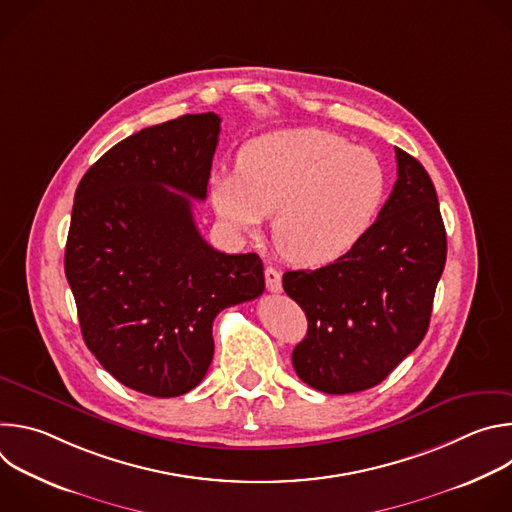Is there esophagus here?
<instances>
[{
	"mask_svg": "<svg viewBox=\"0 0 512 512\" xmlns=\"http://www.w3.org/2000/svg\"><path fill=\"white\" fill-rule=\"evenodd\" d=\"M265 285L271 294H279L281 291V273L275 267H265Z\"/></svg>",
	"mask_w": 512,
	"mask_h": 512,
	"instance_id": "34e87169",
	"label": "esophagus"
}]
</instances>
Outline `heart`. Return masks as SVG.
<instances>
[{
  "instance_id": "1",
  "label": "heart",
  "mask_w": 512,
  "mask_h": 512,
  "mask_svg": "<svg viewBox=\"0 0 512 512\" xmlns=\"http://www.w3.org/2000/svg\"><path fill=\"white\" fill-rule=\"evenodd\" d=\"M387 194V168L346 137L306 127L259 135L237 156V172L210 178L218 218L235 233H257L273 218V241L296 265L320 267L348 253Z\"/></svg>"
}]
</instances>
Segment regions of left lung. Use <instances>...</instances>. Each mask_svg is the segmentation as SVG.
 Wrapping results in <instances>:
<instances>
[{
    "mask_svg": "<svg viewBox=\"0 0 512 512\" xmlns=\"http://www.w3.org/2000/svg\"><path fill=\"white\" fill-rule=\"evenodd\" d=\"M397 182L377 221L348 253L287 271L285 294L308 318L291 352L298 377L328 395L371 389L423 340L446 265V227L425 168L395 148Z\"/></svg>",
    "mask_w": 512,
    "mask_h": 512,
    "instance_id": "obj_1",
    "label": "left lung"
}]
</instances>
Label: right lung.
Wrapping results in <instances>:
<instances>
[{"label":"right lung","mask_w":512,"mask_h":512,"mask_svg":"<svg viewBox=\"0 0 512 512\" xmlns=\"http://www.w3.org/2000/svg\"><path fill=\"white\" fill-rule=\"evenodd\" d=\"M221 133L216 113L145 127L103 154L72 204L64 273L85 344L121 385L178 397L206 375L216 314L263 294L257 253L227 255L198 233Z\"/></svg>","instance_id":"add662e5"}]
</instances>
